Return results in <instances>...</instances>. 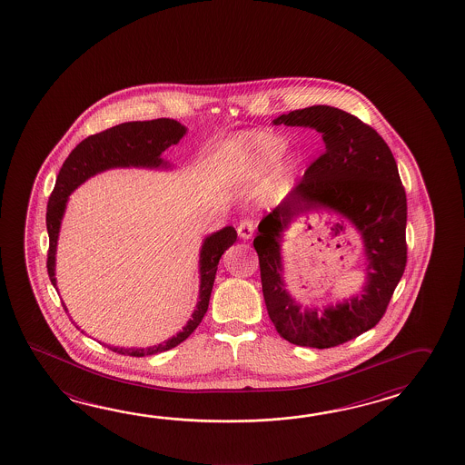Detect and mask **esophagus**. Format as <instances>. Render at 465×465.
I'll return each instance as SVG.
<instances>
[{
    "mask_svg": "<svg viewBox=\"0 0 465 465\" xmlns=\"http://www.w3.org/2000/svg\"><path fill=\"white\" fill-rule=\"evenodd\" d=\"M254 223L249 221V219H244V221H241L239 226H237V234H239L241 239H251L252 234H254Z\"/></svg>",
    "mask_w": 465,
    "mask_h": 465,
    "instance_id": "obj_1",
    "label": "esophagus"
}]
</instances>
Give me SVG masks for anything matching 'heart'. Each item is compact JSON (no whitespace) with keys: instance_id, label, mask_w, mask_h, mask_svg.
Here are the masks:
<instances>
[{"instance_id":"heart-1","label":"heart","mask_w":465,"mask_h":465,"mask_svg":"<svg viewBox=\"0 0 465 465\" xmlns=\"http://www.w3.org/2000/svg\"><path fill=\"white\" fill-rule=\"evenodd\" d=\"M285 148L282 138L271 134L255 132L242 135L229 148V174L237 182H246L264 173L267 168L279 162Z\"/></svg>"}]
</instances>
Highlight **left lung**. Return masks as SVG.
<instances>
[{"label":"left lung","instance_id":"obj_1","mask_svg":"<svg viewBox=\"0 0 465 465\" xmlns=\"http://www.w3.org/2000/svg\"><path fill=\"white\" fill-rule=\"evenodd\" d=\"M282 124L320 132L325 153L259 223L254 249L265 307L277 333L293 345L323 350L360 337L388 309L408 259L406 193L390 146L355 115L330 105H313L273 120V125ZM319 209L337 212L362 234L367 282L363 292L346 302L322 311L302 310L282 283L280 242L291 222ZM338 228H343V223H337Z\"/></svg>","mask_w":465,"mask_h":465}]
</instances>
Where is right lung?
<instances>
[{"label":"right lung","mask_w":465,"mask_h":465,"mask_svg":"<svg viewBox=\"0 0 465 465\" xmlns=\"http://www.w3.org/2000/svg\"><path fill=\"white\" fill-rule=\"evenodd\" d=\"M186 127L172 119L148 120V122H127L104 130L83 140L65 158L61 172L57 174L54 190L47 203L46 226L49 234L47 251V273L55 285V249L64 216L69 194L94 174L102 173L110 168H168L170 164L162 158L168 146L176 145ZM237 232L232 226L219 229L203 241L200 251V301L193 312L192 319L174 337L163 343L148 348H110L120 355H156L180 345L192 335L204 317L210 305L211 291L218 271L219 259L236 242Z\"/></svg>","instance_id":"add662e5"}]
</instances>
